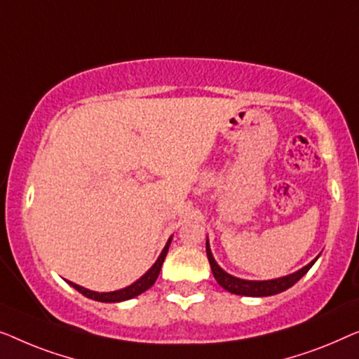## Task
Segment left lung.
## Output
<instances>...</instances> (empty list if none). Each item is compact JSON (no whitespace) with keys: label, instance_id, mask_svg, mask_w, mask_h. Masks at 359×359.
Returning <instances> with one entry per match:
<instances>
[{"label":"left lung","instance_id":"1","mask_svg":"<svg viewBox=\"0 0 359 359\" xmlns=\"http://www.w3.org/2000/svg\"><path fill=\"white\" fill-rule=\"evenodd\" d=\"M206 255H208L210 260V266L211 271H213V276L218 281L219 286H223L226 291L232 292V294H239V296H250V297H262V296H273L278 294V292L286 291L287 287H291L294 283L299 281L302 276H304L312 265L316 264V260L319 259V255L316 257L314 260L309 262L306 266H302L301 270L294 271V273H290L286 276H280V278L275 280H264V281H257V280H244V278H237V276L229 275L228 271H224L221 266L216 264L213 254H211L210 249V241L206 237Z\"/></svg>","mask_w":359,"mask_h":359}]
</instances>
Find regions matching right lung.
I'll return each mask as SVG.
<instances>
[{"instance_id":"obj_1","label":"right lung","mask_w":359,"mask_h":359,"mask_svg":"<svg viewBox=\"0 0 359 359\" xmlns=\"http://www.w3.org/2000/svg\"><path fill=\"white\" fill-rule=\"evenodd\" d=\"M170 241H172V236L169 237L168 242H165L163 252H161L159 257H158V260L154 262L153 266H151V269L146 271V273L141 276V278H138L135 283H131V285L127 286V287H122V290H117V291L97 292V291L88 290V287L79 286V285H76V283H73V281H68V285H72L74 290L79 291L81 294H84L86 297H89V299H94V301H99V302H122V301H127V299H133V297L140 296L141 292H144L146 290H149V287L154 285V281L158 280L161 266H163L165 255H168Z\"/></svg>"}]
</instances>
